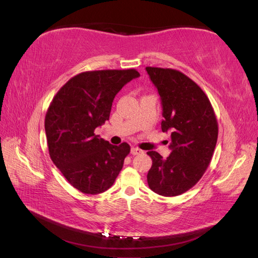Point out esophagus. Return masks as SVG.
I'll use <instances>...</instances> for the list:
<instances>
[{
  "mask_svg": "<svg viewBox=\"0 0 258 258\" xmlns=\"http://www.w3.org/2000/svg\"><path fill=\"white\" fill-rule=\"evenodd\" d=\"M131 153H132L133 155H139L141 153H143V151L139 149V147H132V149H131Z\"/></svg>",
  "mask_w": 258,
  "mask_h": 258,
  "instance_id": "obj_1",
  "label": "esophagus"
}]
</instances>
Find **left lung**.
Returning <instances> with one entry per match:
<instances>
[{
	"label": "left lung",
	"mask_w": 258,
	"mask_h": 258,
	"mask_svg": "<svg viewBox=\"0 0 258 258\" xmlns=\"http://www.w3.org/2000/svg\"><path fill=\"white\" fill-rule=\"evenodd\" d=\"M161 96L162 131L171 132L167 158L150 151V188L162 196H177L193 187L204 175L215 150L218 124L212 104L201 87L173 69L146 68Z\"/></svg>",
	"instance_id": "left-lung-1"
}]
</instances>
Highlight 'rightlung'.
I'll return each instance as SVG.
<instances>
[{"label":"right lung","mask_w":258,"mask_h":258,"mask_svg":"<svg viewBox=\"0 0 258 258\" xmlns=\"http://www.w3.org/2000/svg\"><path fill=\"white\" fill-rule=\"evenodd\" d=\"M140 76L134 69L89 71L69 80L45 115L51 160L68 182L84 194H100L114 184L131 147L112 145L94 131L108 120L115 95Z\"/></svg>","instance_id":"add662e5"}]
</instances>
